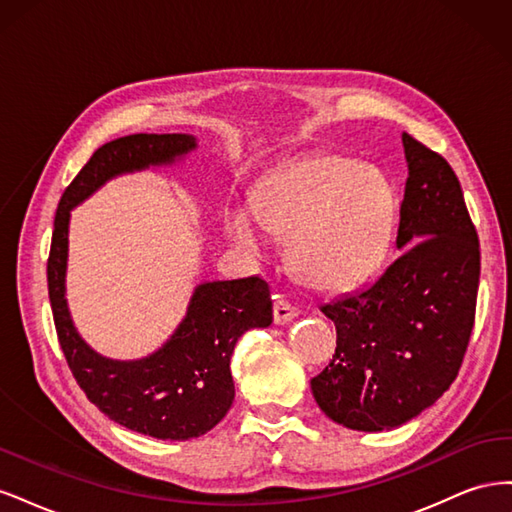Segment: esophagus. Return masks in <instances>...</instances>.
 Wrapping results in <instances>:
<instances>
[{"label":"esophagus","instance_id":"34e87169","mask_svg":"<svg viewBox=\"0 0 512 512\" xmlns=\"http://www.w3.org/2000/svg\"><path fill=\"white\" fill-rule=\"evenodd\" d=\"M294 316H299V307L294 305V303H290L288 299L280 297V294H277L275 303H273V318H275V322L277 324H284V322H290Z\"/></svg>","mask_w":512,"mask_h":512}]
</instances>
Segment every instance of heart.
I'll return each instance as SVG.
<instances>
[{
	"instance_id": "b5f03b06",
	"label": "heart",
	"mask_w": 512,
	"mask_h": 512,
	"mask_svg": "<svg viewBox=\"0 0 512 512\" xmlns=\"http://www.w3.org/2000/svg\"><path fill=\"white\" fill-rule=\"evenodd\" d=\"M224 222L247 250H258L262 230L286 237L290 265L305 284L348 288L389 252L395 190L380 168L322 153L271 170L252 207H230Z\"/></svg>"
}]
</instances>
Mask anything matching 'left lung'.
<instances>
[{
  "instance_id": "obj_1",
  "label": "left lung",
  "mask_w": 512,
  "mask_h": 512,
  "mask_svg": "<svg viewBox=\"0 0 512 512\" xmlns=\"http://www.w3.org/2000/svg\"><path fill=\"white\" fill-rule=\"evenodd\" d=\"M408 160L395 262L374 284L320 307L335 322L333 359L312 378L320 410L359 431L404 425L459 374L474 329L476 228L455 170L401 134Z\"/></svg>"
}]
</instances>
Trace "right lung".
<instances>
[{"label":"right lung","instance_id":"obj_1","mask_svg":"<svg viewBox=\"0 0 512 512\" xmlns=\"http://www.w3.org/2000/svg\"><path fill=\"white\" fill-rule=\"evenodd\" d=\"M196 143L185 134H130L102 145L61 194L46 280L57 329L74 380L111 421L162 440L198 438L218 425L235 399L230 356L239 337L273 322L269 284L260 275L200 284L175 335L143 361H111L76 333L66 305L70 209L126 170L168 164Z\"/></svg>","mask_w":512,"mask_h":512}]
</instances>
